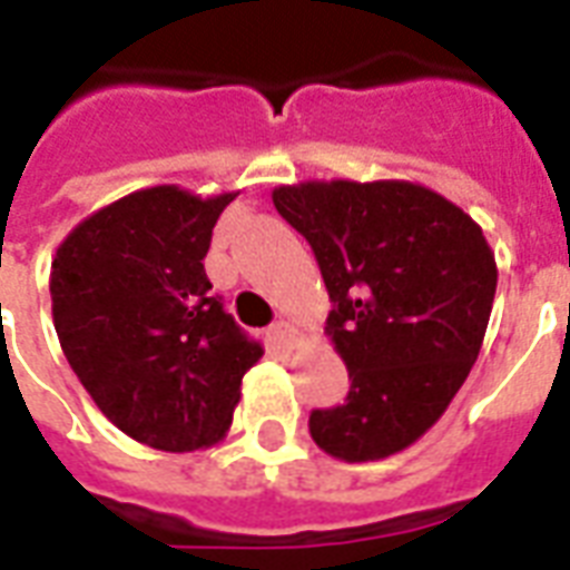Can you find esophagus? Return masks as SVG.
I'll return each mask as SVG.
<instances>
[{
    "label": "esophagus",
    "instance_id": "esophagus-1",
    "mask_svg": "<svg viewBox=\"0 0 570 570\" xmlns=\"http://www.w3.org/2000/svg\"><path fill=\"white\" fill-rule=\"evenodd\" d=\"M272 335L277 338V344H281V347H286V350H293L298 341H302V332H298L293 323H286V320H277V323H274Z\"/></svg>",
    "mask_w": 570,
    "mask_h": 570
}]
</instances>
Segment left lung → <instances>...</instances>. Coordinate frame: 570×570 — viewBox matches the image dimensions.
<instances>
[{"mask_svg": "<svg viewBox=\"0 0 570 570\" xmlns=\"http://www.w3.org/2000/svg\"><path fill=\"white\" fill-rule=\"evenodd\" d=\"M272 199L317 256L326 335L350 371L344 404L311 411V438L344 462L392 456L441 420L478 362L495 253L465 210L407 180H307Z\"/></svg>", "mask_w": 570, "mask_h": 570, "instance_id": "1", "label": "left lung"}]
</instances>
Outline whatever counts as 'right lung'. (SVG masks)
I'll use <instances>...</instances> for the list:
<instances>
[{
	"label": "right lung",
	"mask_w": 570,
	"mask_h": 570,
	"mask_svg": "<svg viewBox=\"0 0 570 570\" xmlns=\"http://www.w3.org/2000/svg\"><path fill=\"white\" fill-rule=\"evenodd\" d=\"M235 193L150 187L78 223L50 265L60 347L83 390L138 444H217L263 356L220 296L205 253Z\"/></svg>",
	"instance_id": "obj_1"
}]
</instances>
